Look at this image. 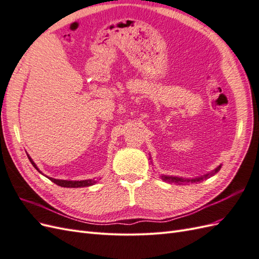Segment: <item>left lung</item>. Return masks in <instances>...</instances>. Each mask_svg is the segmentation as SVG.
I'll return each mask as SVG.
<instances>
[{
  "label": "left lung",
  "mask_w": 259,
  "mask_h": 259,
  "mask_svg": "<svg viewBox=\"0 0 259 259\" xmlns=\"http://www.w3.org/2000/svg\"><path fill=\"white\" fill-rule=\"evenodd\" d=\"M222 167V164L221 165H218L214 170H211L210 173H207L203 176L200 177H195V178H183V177H177V176H167V175H162V179L164 182H167V183H171V184H176V185H186V184H193V183H200L203 182V180H205L209 177H211L213 175H215L217 171L221 169Z\"/></svg>",
  "instance_id": "left-lung-1"
}]
</instances>
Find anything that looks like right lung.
Returning a JSON list of instances; mask_svg holds the SVG:
<instances>
[{"instance_id": "1", "label": "right lung", "mask_w": 259, "mask_h": 259, "mask_svg": "<svg viewBox=\"0 0 259 259\" xmlns=\"http://www.w3.org/2000/svg\"><path fill=\"white\" fill-rule=\"evenodd\" d=\"M28 155V159L31 162V164L34 166V168H36V170H38L41 173V170L37 168L36 164L33 162V160L31 159V156L29 154ZM48 177V176H46ZM50 180H52L53 183H55L56 185L60 186V187H65V188H81V187H90L94 184H96V180L95 179H85V180H62V179H55L52 177H48Z\"/></svg>"}]
</instances>
